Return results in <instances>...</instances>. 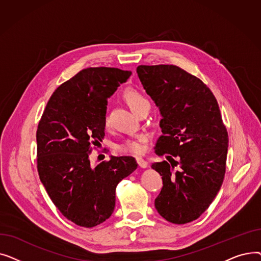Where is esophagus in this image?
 <instances>
[{"label": "esophagus", "mask_w": 261, "mask_h": 261, "mask_svg": "<svg viewBox=\"0 0 261 261\" xmlns=\"http://www.w3.org/2000/svg\"><path fill=\"white\" fill-rule=\"evenodd\" d=\"M136 162H138L139 166L142 167V168H146V167L148 166V163H147L145 160L141 159V158H136Z\"/></svg>", "instance_id": "34e87169"}]
</instances>
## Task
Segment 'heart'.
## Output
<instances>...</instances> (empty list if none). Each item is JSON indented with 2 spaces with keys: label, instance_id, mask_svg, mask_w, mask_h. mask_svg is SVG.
Returning <instances> with one entry per match:
<instances>
[{
  "label": "heart",
  "instance_id": "heart-1",
  "mask_svg": "<svg viewBox=\"0 0 261 261\" xmlns=\"http://www.w3.org/2000/svg\"><path fill=\"white\" fill-rule=\"evenodd\" d=\"M123 98L127 101L130 109L134 112L136 109L144 103H148V100L144 96L135 89H127L125 94H123ZM109 121L108 116H105V125H107ZM146 142L147 136L142 135L134 140L126 141L117 146V150L121 153L125 154H134V155H141L144 153L146 150Z\"/></svg>",
  "mask_w": 261,
  "mask_h": 261
}]
</instances>
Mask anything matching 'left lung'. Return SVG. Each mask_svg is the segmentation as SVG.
I'll return each instance as SVG.
<instances>
[{"label":"left lung","mask_w":261,"mask_h":261,"mask_svg":"<svg viewBox=\"0 0 261 261\" xmlns=\"http://www.w3.org/2000/svg\"><path fill=\"white\" fill-rule=\"evenodd\" d=\"M136 73L159 108L163 135L152 168L163 180L154 200L158 213L174 224L198 219L222 185L228 135L220 109L203 81L176 65H140Z\"/></svg>","instance_id":"8db88e82"}]
</instances>
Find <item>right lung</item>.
Returning <instances> with one entry per match:
<instances>
[{"label":"right lung","instance_id":"1","mask_svg":"<svg viewBox=\"0 0 261 261\" xmlns=\"http://www.w3.org/2000/svg\"><path fill=\"white\" fill-rule=\"evenodd\" d=\"M131 76L116 67H88L53 93L37 130L40 180L60 213L84 227L105 222L115 207L117 184L132 173V156L91 166V145L101 142L108 98Z\"/></svg>","mask_w":261,"mask_h":261}]
</instances>
